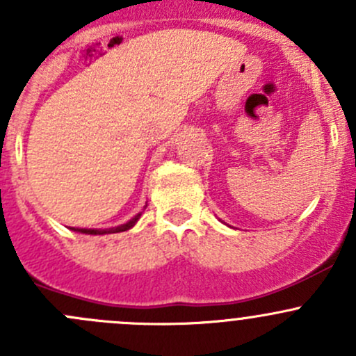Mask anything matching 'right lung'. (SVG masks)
I'll return each mask as SVG.
<instances>
[{
  "instance_id": "1",
  "label": "right lung",
  "mask_w": 356,
  "mask_h": 356,
  "mask_svg": "<svg viewBox=\"0 0 356 356\" xmlns=\"http://www.w3.org/2000/svg\"><path fill=\"white\" fill-rule=\"evenodd\" d=\"M139 217H141V213H138V215H136V217H132L131 220L125 222V224L117 225V227H110V229H79V227L75 229V227H72V231L82 232V234H95V236H98V234L99 236L113 234V232H124V231H127V229L134 227V224L139 220Z\"/></svg>"
}]
</instances>
